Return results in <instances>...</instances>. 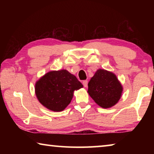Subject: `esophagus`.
<instances>
[{
  "mask_svg": "<svg viewBox=\"0 0 154 154\" xmlns=\"http://www.w3.org/2000/svg\"><path fill=\"white\" fill-rule=\"evenodd\" d=\"M88 82L87 80H83V82H82L83 86H84L85 88H86V87L88 86Z\"/></svg>",
  "mask_w": 154,
  "mask_h": 154,
  "instance_id": "1",
  "label": "esophagus"
}]
</instances>
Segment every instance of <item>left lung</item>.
Instances as JSON below:
<instances>
[{"label": "left lung", "mask_w": 154, "mask_h": 154, "mask_svg": "<svg viewBox=\"0 0 154 154\" xmlns=\"http://www.w3.org/2000/svg\"><path fill=\"white\" fill-rule=\"evenodd\" d=\"M122 92V86L116 75L103 69H98L88 83V94L103 108L116 105Z\"/></svg>", "instance_id": "obj_1"}]
</instances>
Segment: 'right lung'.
Wrapping results in <instances>:
<instances>
[{
	"label": "right lung",
	"mask_w": 154,
	"mask_h": 154,
	"mask_svg": "<svg viewBox=\"0 0 154 154\" xmlns=\"http://www.w3.org/2000/svg\"><path fill=\"white\" fill-rule=\"evenodd\" d=\"M83 88L75 75L66 70L50 71L36 83L35 93L38 100L46 108L61 111L69 105L75 90Z\"/></svg>",
	"instance_id": "right-lung-1"
}]
</instances>
